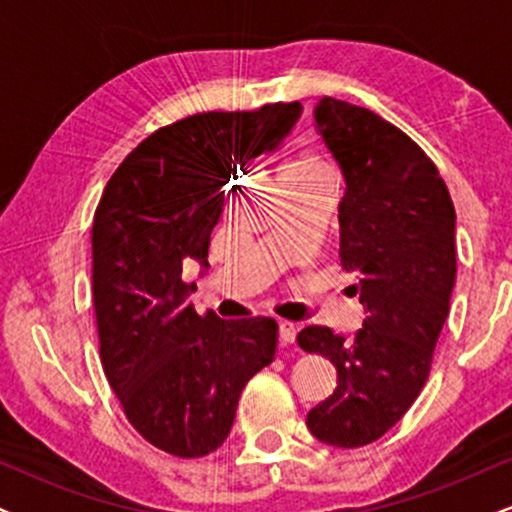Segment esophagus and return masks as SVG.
<instances>
[{
  "label": "esophagus",
  "mask_w": 512,
  "mask_h": 512,
  "mask_svg": "<svg viewBox=\"0 0 512 512\" xmlns=\"http://www.w3.org/2000/svg\"><path fill=\"white\" fill-rule=\"evenodd\" d=\"M293 339H296V330H293V325H289V322H281V325H279V346H289V344H293Z\"/></svg>",
  "instance_id": "1"
}]
</instances>
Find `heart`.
<instances>
[{"label":"heart","instance_id":"obj_1","mask_svg":"<svg viewBox=\"0 0 512 512\" xmlns=\"http://www.w3.org/2000/svg\"><path fill=\"white\" fill-rule=\"evenodd\" d=\"M332 168L327 158L310 144H296L279 163V187L289 185H330Z\"/></svg>","mask_w":512,"mask_h":512}]
</instances>
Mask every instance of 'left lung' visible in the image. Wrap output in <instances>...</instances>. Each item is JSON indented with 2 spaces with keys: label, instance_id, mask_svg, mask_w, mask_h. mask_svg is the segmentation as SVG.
Instances as JSON below:
<instances>
[{
  "label": "left lung",
  "instance_id": "8db88e82",
  "mask_svg": "<svg viewBox=\"0 0 512 512\" xmlns=\"http://www.w3.org/2000/svg\"><path fill=\"white\" fill-rule=\"evenodd\" d=\"M315 120L346 182L339 264L366 320L351 342L320 325L298 332L339 383L308 428L334 448H363L407 414L431 373L455 286V207L426 151L373 110L327 96Z\"/></svg>",
  "mask_w": 512,
  "mask_h": 512
}]
</instances>
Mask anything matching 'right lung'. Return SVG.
Listing matches in <instances>:
<instances>
[{
	"label": "right lung",
	"mask_w": 512,
	"mask_h": 512,
	"mask_svg": "<svg viewBox=\"0 0 512 512\" xmlns=\"http://www.w3.org/2000/svg\"><path fill=\"white\" fill-rule=\"evenodd\" d=\"M303 105L197 113L158 127L105 185L93 214V308L101 363L127 421L173 457L231 433L238 397L269 366L272 317L219 320L185 303L182 264L207 260L231 175L274 149Z\"/></svg>",
	"instance_id": "obj_1"
}]
</instances>
